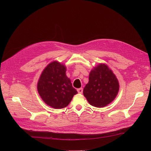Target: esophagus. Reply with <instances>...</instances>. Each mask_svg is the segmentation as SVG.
<instances>
[{
  "instance_id": "34e87169",
  "label": "esophagus",
  "mask_w": 151,
  "mask_h": 151,
  "mask_svg": "<svg viewBox=\"0 0 151 151\" xmlns=\"http://www.w3.org/2000/svg\"><path fill=\"white\" fill-rule=\"evenodd\" d=\"M77 92H78V93H79V94H82V93H83V89L82 88L77 89Z\"/></svg>"
}]
</instances>
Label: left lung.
<instances>
[{
  "label": "left lung",
  "mask_w": 151,
  "mask_h": 151,
  "mask_svg": "<svg viewBox=\"0 0 151 151\" xmlns=\"http://www.w3.org/2000/svg\"><path fill=\"white\" fill-rule=\"evenodd\" d=\"M119 88V83L113 71L107 65L99 63L91 70L83 94L91 105L102 108L115 99Z\"/></svg>",
  "instance_id": "obj_1"
}]
</instances>
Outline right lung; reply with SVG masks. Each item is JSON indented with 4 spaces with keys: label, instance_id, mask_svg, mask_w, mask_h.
<instances>
[{
    "label": "right lung",
    "instance_id": "add662e5",
    "mask_svg": "<svg viewBox=\"0 0 151 151\" xmlns=\"http://www.w3.org/2000/svg\"><path fill=\"white\" fill-rule=\"evenodd\" d=\"M66 66L58 61L50 63L40 75L37 90L48 106L62 109L68 106L77 91L66 75Z\"/></svg>",
    "mask_w": 151,
    "mask_h": 151
}]
</instances>
